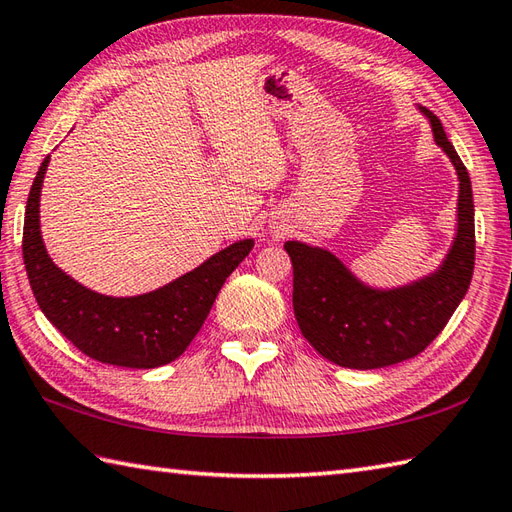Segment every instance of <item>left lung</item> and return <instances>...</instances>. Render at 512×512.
Masks as SVG:
<instances>
[{
    "label": "left lung",
    "instance_id": "1",
    "mask_svg": "<svg viewBox=\"0 0 512 512\" xmlns=\"http://www.w3.org/2000/svg\"><path fill=\"white\" fill-rule=\"evenodd\" d=\"M433 140L458 173V226L447 257L433 273L396 288L358 279L328 248L286 242L292 259V308L301 334L328 361L378 369L418 356L444 330L471 286L475 266V209L469 171L442 123L420 107Z\"/></svg>",
    "mask_w": 512,
    "mask_h": 512
}]
</instances>
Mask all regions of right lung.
<instances>
[{
	"instance_id": "add662e5",
	"label": "right lung",
	"mask_w": 512,
	"mask_h": 512,
	"mask_svg": "<svg viewBox=\"0 0 512 512\" xmlns=\"http://www.w3.org/2000/svg\"><path fill=\"white\" fill-rule=\"evenodd\" d=\"M50 156L41 162L26 204L24 264L41 312L65 339L94 361L132 369L167 365L187 350L211 312L226 277L255 246L239 239L191 273L136 297L85 288L52 262L39 226V198Z\"/></svg>"
}]
</instances>
